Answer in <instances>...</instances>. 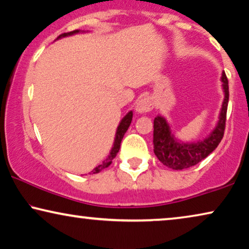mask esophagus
I'll return each instance as SVG.
<instances>
[{
    "label": "esophagus",
    "mask_w": 249,
    "mask_h": 249,
    "mask_svg": "<svg viewBox=\"0 0 249 249\" xmlns=\"http://www.w3.org/2000/svg\"><path fill=\"white\" fill-rule=\"evenodd\" d=\"M152 108H153V101L150 97H144L137 102L135 110L140 114H144L150 112Z\"/></svg>",
    "instance_id": "1"
}]
</instances>
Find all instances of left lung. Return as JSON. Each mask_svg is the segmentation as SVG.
Returning a JSON list of instances; mask_svg holds the SVG:
<instances>
[{"mask_svg": "<svg viewBox=\"0 0 249 249\" xmlns=\"http://www.w3.org/2000/svg\"><path fill=\"white\" fill-rule=\"evenodd\" d=\"M222 89L225 92V98L222 102L219 121L216 127L210 133L209 136L202 141L184 143L177 140L170 129L168 122L161 115L154 118L153 131V145L154 153L163 164L173 170H184L198 164L203 159H206L216 147L219 145L224 137L226 126V114L229 99L228 79L226 73H221Z\"/></svg>", "mask_w": 249, "mask_h": 249, "instance_id": "1", "label": "left lung"}]
</instances>
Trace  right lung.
Returning a JSON list of instances; mask_svg holds the SVG:
<instances>
[{
    "instance_id": "1",
    "label": "right lung",
    "mask_w": 249,
    "mask_h": 249,
    "mask_svg": "<svg viewBox=\"0 0 249 249\" xmlns=\"http://www.w3.org/2000/svg\"><path fill=\"white\" fill-rule=\"evenodd\" d=\"M80 31L79 30H75V31H71V32H67V33H62L58 36L57 39H61V38H65V36H72V35H76V33H79ZM132 118H133V112H128L127 114L125 115L123 117V120L121 121L120 125H118V127L116 129V135H115V140H114V145L112 147V151H110V153L108 155V158L106 159V160H104L102 164H99L98 166H96V168L92 170V174L95 173H98L101 172L102 170H104L107 166L110 165V163H112L113 159L116 157V154L118 153V151H120V147H121V142L122 140H123V137L125 135L126 131H127L129 125H131V122H132ZM90 174V173H89Z\"/></svg>"
}]
</instances>
